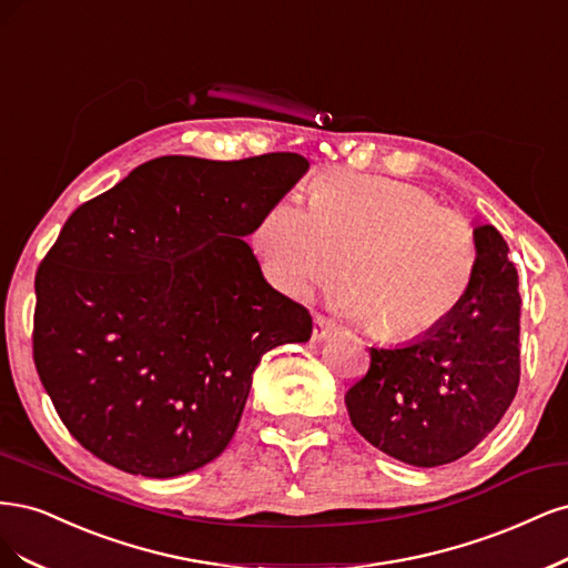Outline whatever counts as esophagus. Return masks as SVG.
Wrapping results in <instances>:
<instances>
[{
  "label": "esophagus",
  "mask_w": 568,
  "mask_h": 568,
  "mask_svg": "<svg viewBox=\"0 0 568 568\" xmlns=\"http://www.w3.org/2000/svg\"><path fill=\"white\" fill-rule=\"evenodd\" d=\"M335 331H337L335 321L325 318V316H321V314L314 318V339H318V342H321V339H327Z\"/></svg>",
  "instance_id": "34e87169"
}]
</instances>
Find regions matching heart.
I'll use <instances>...</instances> for the list:
<instances>
[{
  "label": "heart",
  "mask_w": 568,
  "mask_h": 568,
  "mask_svg": "<svg viewBox=\"0 0 568 568\" xmlns=\"http://www.w3.org/2000/svg\"><path fill=\"white\" fill-rule=\"evenodd\" d=\"M252 247L268 281L290 297L335 278V300L384 342L417 339L448 321L477 271L465 219L415 186L382 176L327 174L308 207L283 197L257 219Z\"/></svg>",
  "instance_id": "heart-1"
}]
</instances>
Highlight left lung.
<instances>
[{"label": "left lung", "instance_id": "8db88e82", "mask_svg": "<svg viewBox=\"0 0 568 568\" xmlns=\"http://www.w3.org/2000/svg\"><path fill=\"white\" fill-rule=\"evenodd\" d=\"M477 271L463 304L436 331L371 349V368L346 392L365 442L415 467L448 465L496 429L519 387L517 268L490 224H474Z\"/></svg>", "mask_w": 568, "mask_h": 568}]
</instances>
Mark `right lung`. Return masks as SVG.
<instances>
[{"mask_svg": "<svg viewBox=\"0 0 568 568\" xmlns=\"http://www.w3.org/2000/svg\"><path fill=\"white\" fill-rule=\"evenodd\" d=\"M306 170L164 155L70 214L34 278L32 356L89 453L151 479L224 453L262 356L311 337L245 243Z\"/></svg>", "mask_w": 568, "mask_h": 568, "instance_id": "obj_1", "label": "right lung"}]
</instances>
